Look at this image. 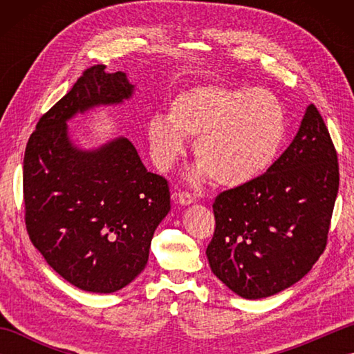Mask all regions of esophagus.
<instances>
[{"instance_id": "34e87169", "label": "esophagus", "mask_w": 354, "mask_h": 354, "mask_svg": "<svg viewBox=\"0 0 354 354\" xmlns=\"http://www.w3.org/2000/svg\"><path fill=\"white\" fill-rule=\"evenodd\" d=\"M175 198L179 201V204H183V205H189V204H192V202H194V198L192 196V194L189 192H184V190L176 192Z\"/></svg>"}]
</instances>
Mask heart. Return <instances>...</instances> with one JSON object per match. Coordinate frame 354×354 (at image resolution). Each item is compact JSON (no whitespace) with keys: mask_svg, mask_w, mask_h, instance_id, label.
Returning a JSON list of instances; mask_svg holds the SVG:
<instances>
[{"mask_svg":"<svg viewBox=\"0 0 354 354\" xmlns=\"http://www.w3.org/2000/svg\"><path fill=\"white\" fill-rule=\"evenodd\" d=\"M286 112L269 89L201 85L178 94L169 117L156 114L147 124L150 155L170 169L194 141L196 175L221 187H239L265 171L286 137Z\"/></svg>","mask_w":354,"mask_h":354,"instance_id":"heart-1","label":"heart"}]
</instances>
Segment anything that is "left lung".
<instances>
[{
  "mask_svg": "<svg viewBox=\"0 0 354 354\" xmlns=\"http://www.w3.org/2000/svg\"><path fill=\"white\" fill-rule=\"evenodd\" d=\"M337 189L335 145L309 104L290 146L265 173L216 196L207 246L213 274L248 299L301 280L326 250Z\"/></svg>",
  "mask_w": 354,
  "mask_h": 354,
  "instance_id": "8db88e82",
  "label": "left lung"
}]
</instances>
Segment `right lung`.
<instances>
[{
	"mask_svg": "<svg viewBox=\"0 0 354 354\" xmlns=\"http://www.w3.org/2000/svg\"><path fill=\"white\" fill-rule=\"evenodd\" d=\"M122 71L85 70L30 135L22 171L28 237L66 281L111 293L146 268L158 225L170 209L167 179L147 171L126 138L93 152L71 145L66 120L132 94Z\"/></svg>",
	"mask_w": 354,
	"mask_h": 354,
	"instance_id": "1",
	"label": "right lung"
}]
</instances>
